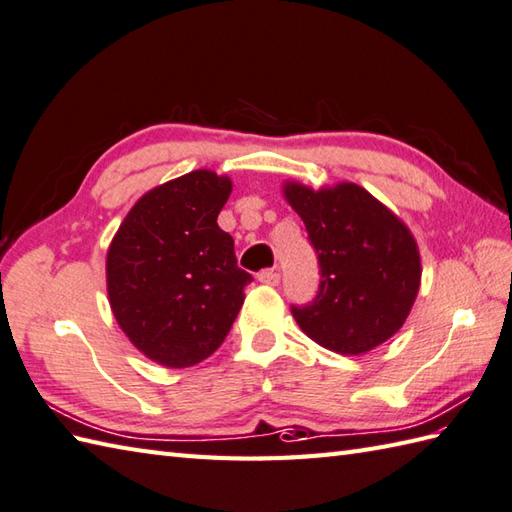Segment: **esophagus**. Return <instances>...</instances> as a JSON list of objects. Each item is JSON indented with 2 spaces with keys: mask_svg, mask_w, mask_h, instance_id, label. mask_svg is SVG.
Segmentation results:
<instances>
[{
  "mask_svg": "<svg viewBox=\"0 0 512 512\" xmlns=\"http://www.w3.org/2000/svg\"><path fill=\"white\" fill-rule=\"evenodd\" d=\"M257 279L261 283H266V285H279L281 275H279V270H261L259 275H257Z\"/></svg>",
  "mask_w": 512,
  "mask_h": 512,
  "instance_id": "1",
  "label": "esophagus"
}]
</instances>
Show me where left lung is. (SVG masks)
Listing matches in <instances>:
<instances>
[{
    "instance_id": "obj_1",
    "label": "left lung",
    "mask_w": 512,
    "mask_h": 512,
    "mask_svg": "<svg viewBox=\"0 0 512 512\" xmlns=\"http://www.w3.org/2000/svg\"><path fill=\"white\" fill-rule=\"evenodd\" d=\"M283 192L305 222L320 268L314 299L290 307L299 327L344 355L397 334L421 283L419 248L406 224L353 183L320 192L288 183Z\"/></svg>"
}]
</instances>
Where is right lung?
<instances>
[{
	"label": "right lung",
	"instance_id": "obj_1",
	"mask_svg": "<svg viewBox=\"0 0 512 512\" xmlns=\"http://www.w3.org/2000/svg\"><path fill=\"white\" fill-rule=\"evenodd\" d=\"M231 181L209 170L154 187L128 211L106 257L117 323L150 360L202 362L231 331L253 277L218 227Z\"/></svg>",
	"mask_w": 512,
	"mask_h": 512
}]
</instances>
